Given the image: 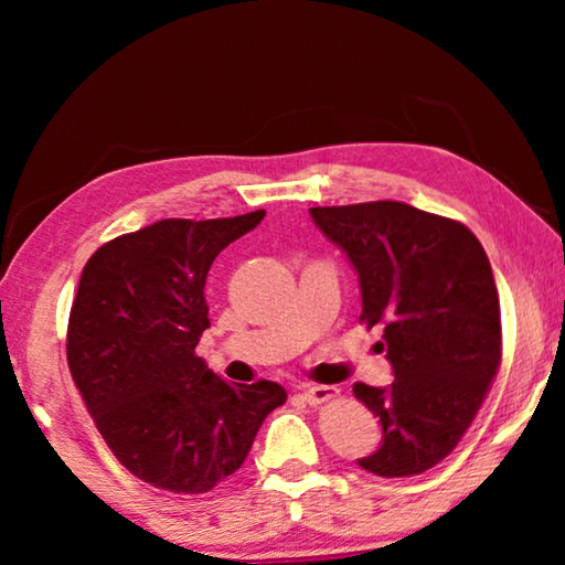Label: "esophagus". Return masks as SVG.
I'll list each match as a JSON object with an SVG mask.
<instances>
[{"mask_svg": "<svg viewBox=\"0 0 565 565\" xmlns=\"http://www.w3.org/2000/svg\"><path fill=\"white\" fill-rule=\"evenodd\" d=\"M301 396H303L306 404L319 406V404H327V401H331V398H337L339 396V388L337 386L309 384V386H301Z\"/></svg>", "mask_w": 565, "mask_h": 565, "instance_id": "1", "label": "esophagus"}]
</instances>
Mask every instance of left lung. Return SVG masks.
Returning a JSON list of instances; mask_svg holds the SVG:
<instances>
[{"instance_id":"left-lung-1","label":"left lung","mask_w":565,"mask_h":565,"mask_svg":"<svg viewBox=\"0 0 565 565\" xmlns=\"http://www.w3.org/2000/svg\"><path fill=\"white\" fill-rule=\"evenodd\" d=\"M361 284V321L384 323L394 384H353L379 416L381 446L359 458L369 473H424L454 451L501 366V303L483 246L454 218L404 202L313 206Z\"/></svg>"}]
</instances>
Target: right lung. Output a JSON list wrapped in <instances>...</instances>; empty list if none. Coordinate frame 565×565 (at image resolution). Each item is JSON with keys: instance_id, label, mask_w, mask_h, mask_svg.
<instances>
[{"instance_id": "obj_1", "label": "right lung", "mask_w": 565, "mask_h": 565, "mask_svg": "<svg viewBox=\"0 0 565 565\" xmlns=\"http://www.w3.org/2000/svg\"><path fill=\"white\" fill-rule=\"evenodd\" d=\"M264 214L161 218L99 246L82 271L66 329L72 379L117 461L161 491L226 481L286 401L274 381L226 384L196 356L206 274Z\"/></svg>"}]
</instances>
